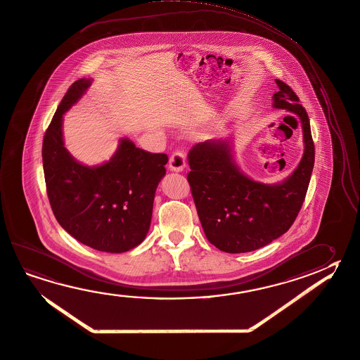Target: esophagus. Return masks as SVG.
<instances>
[{"label": "esophagus", "mask_w": 360, "mask_h": 360, "mask_svg": "<svg viewBox=\"0 0 360 360\" xmlns=\"http://www.w3.org/2000/svg\"><path fill=\"white\" fill-rule=\"evenodd\" d=\"M186 168V157L182 152L172 154L169 158V169L172 172H182Z\"/></svg>", "instance_id": "obj_1"}]
</instances>
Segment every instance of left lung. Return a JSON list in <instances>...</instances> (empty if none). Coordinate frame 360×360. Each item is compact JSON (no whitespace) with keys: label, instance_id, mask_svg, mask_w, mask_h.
Returning <instances> with one entry per match:
<instances>
[{"label":"left lung","instance_id":"obj_1","mask_svg":"<svg viewBox=\"0 0 360 360\" xmlns=\"http://www.w3.org/2000/svg\"><path fill=\"white\" fill-rule=\"evenodd\" d=\"M273 108L301 121L304 152L284 181L257 182L236 165L230 139L198 143L188 153L187 176L197 214L208 241L222 252H248L268 245L288 231L302 207L315 165L309 115L290 86L276 79Z\"/></svg>","mask_w":360,"mask_h":360}]
</instances>
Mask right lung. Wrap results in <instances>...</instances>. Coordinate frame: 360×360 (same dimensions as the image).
Segmentation results:
<instances>
[{
    "label": "right lung",
    "mask_w": 360,
    "mask_h": 360,
    "mask_svg": "<svg viewBox=\"0 0 360 360\" xmlns=\"http://www.w3.org/2000/svg\"><path fill=\"white\" fill-rule=\"evenodd\" d=\"M91 83L81 78L70 86L45 131L46 193L59 225L75 239L100 252H127L149 231L154 195L168 157L146 152L122 138L108 162L94 167L77 162L64 146L63 115Z\"/></svg>",
    "instance_id": "obj_1"
}]
</instances>
